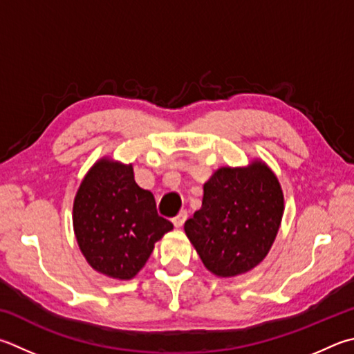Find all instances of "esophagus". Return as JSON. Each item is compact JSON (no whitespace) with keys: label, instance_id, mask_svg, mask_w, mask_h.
<instances>
[{"label":"esophagus","instance_id":"34e87169","mask_svg":"<svg viewBox=\"0 0 354 354\" xmlns=\"http://www.w3.org/2000/svg\"><path fill=\"white\" fill-rule=\"evenodd\" d=\"M185 220H187V212L181 210L175 218H173V224H175V227H183Z\"/></svg>","mask_w":354,"mask_h":354}]
</instances>
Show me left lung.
<instances>
[{
    "mask_svg": "<svg viewBox=\"0 0 354 354\" xmlns=\"http://www.w3.org/2000/svg\"><path fill=\"white\" fill-rule=\"evenodd\" d=\"M283 209L279 179L265 162L221 167L204 184L201 209L184 230L212 274L235 277L268 255Z\"/></svg>",
    "mask_w": 354,
    "mask_h": 354,
    "instance_id": "1",
    "label": "left lung"
}]
</instances>
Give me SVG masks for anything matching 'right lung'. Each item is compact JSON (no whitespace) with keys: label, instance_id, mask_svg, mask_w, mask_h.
<instances>
[{"label":"right lung","instance_id":"obj_1","mask_svg":"<svg viewBox=\"0 0 354 354\" xmlns=\"http://www.w3.org/2000/svg\"><path fill=\"white\" fill-rule=\"evenodd\" d=\"M77 243L89 266L111 279L130 280L173 224L158 215L151 192L134 181L133 165L104 158L83 178L74 199Z\"/></svg>","mask_w":354,"mask_h":354}]
</instances>
